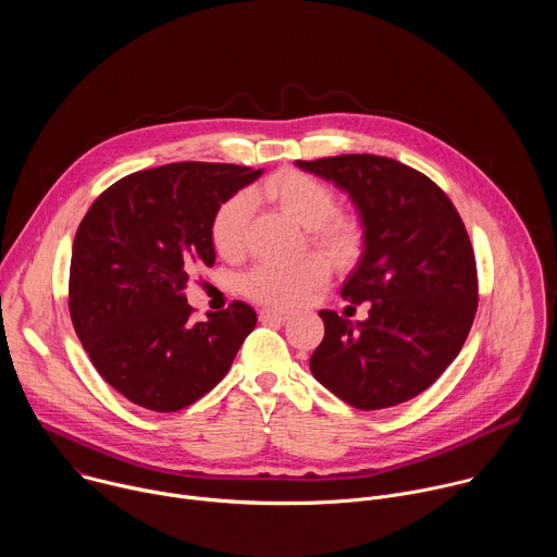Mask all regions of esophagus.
Returning <instances> with one entry per match:
<instances>
[{
    "mask_svg": "<svg viewBox=\"0 0 557 557\" xmlns=\"http://www.w3.org/2000/svg\"><path fill=\"white\" fill-rule=\"evenodd\" d=\"M260 320L262 322H275V324H284V322H288L290 320V314L288 312H284V310H262L260 312Z\"/></svg>",
    "mask_w": 557,
    "mask_h": 557,
    "instance_id": "esophagus-1",
    "label": "esophagus"
}]
</instances>
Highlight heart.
<instances>
[{
  "label": "heart",
  "instance_id": "heart-1",
  "mask_svg": "<svg viewBox=\"0 0 557 557\" xmlns=\"http://www.w3.org/2000/svg\"><path fill=\"white\" fill-rule=\"evenodd\" d=\"M253 198L269 200L306 226L308 240L326 251L335 262H352L363 245V231L355 218L339 215L335 191L310 174L282 170L262 187L251 191ZM251 200L247 194H233L218 205L209 237L218 256L233 260L245 251ZM331 264L322 256H306L290 264L262 262L243 275L240 288L247 297L275 306L293 308L310 297L312 290L326 284Z\"/></svg>",
  "mask_w": 557,
  "mask_h": 557
}]
</instances>
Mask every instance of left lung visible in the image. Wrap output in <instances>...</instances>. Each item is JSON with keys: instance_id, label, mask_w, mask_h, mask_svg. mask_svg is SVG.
<instances>
[{"instance_id": "1", "label": "left lung", "mask_w": 557, "mask_h": 557, "mask_svg": "<svg viewBox=\"0 0 557 557\" xmlns=\"http://www.w3.org/2000/svg\"><path fill=\"white\" fill-rule=\"evenodd\" d=\"M295 165L355 205L363 245L342 297L370 301L368 320L355 324L320 310L326 333L310 372L359 410L410 401L456 359L479 308L465 224L441 187L392 158L344 153Z\"/></svg>"}]
</instances>
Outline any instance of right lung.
Returning a JSON list of instances; mask_svg holds the SVG:
<instances>
[{
  "instance_id": "1",
  "label": "right lung",
  "mask_w": 557,
  "mask_h": 557,
  "mask_svg": "<svg viewBox=\"0 0 557 557\" xmlns=\"http://www.w3.org/2000/svg\"><path fill=\"white\" fill-rule=\"evenodd\" d=\"M264 170L172 163L129 174L82 220L70 260V317L99 374L132 404L176 412L207 394L256 329L245 301L191 322L185 286L213 267L211 218Z\"/></svg>"
}]
</instances>
